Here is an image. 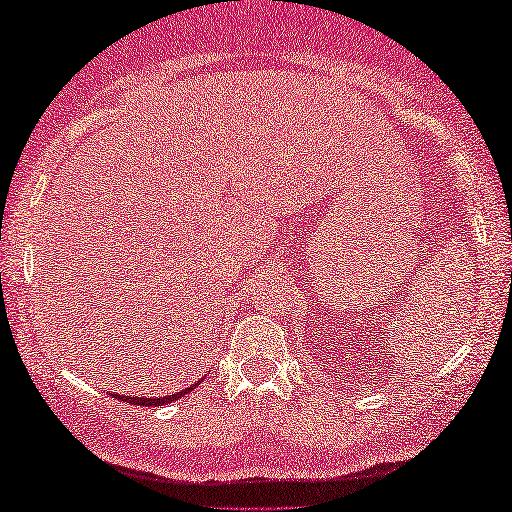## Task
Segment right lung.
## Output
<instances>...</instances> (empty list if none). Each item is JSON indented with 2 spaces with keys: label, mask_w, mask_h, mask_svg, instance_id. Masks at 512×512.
I'll return each instance as SVG.
<instances>
[{
  "label": "right lung",
  "mask_w": 512,
  "mask_h": 512,
  "mask_svg": "<svg viewBox=\"0 0 512 512\" xmlns=\"http://www.w3.org/2000/svg\"><path fill=\"white\" fill-rule=\"evenodd\" d=\"M198 383H200V380H198ZM198 383H196V385H198ZM196 385H191V387H186V389H180V392H175V394H170V396H161V399H154V396H150V399H148V396H145V399H143V396H134V399H132V396H129V399H127V396H118V394H113V396H118V399H123V401H127V403H134V405H145V408H150V405H152V408H157V405H164V403L182 399L184 394H189L191 389H196Z\"/></svg>",
  "instance_id": "1"
}]
</instances>
